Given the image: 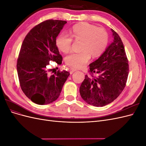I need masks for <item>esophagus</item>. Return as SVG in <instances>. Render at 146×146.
I'll use <instances>...</instances> for the list:
<instances>
[{"mask_svg": "<svg viewBox=\"0 0 146 146\" xmlns=\"http://www.w3.org/2000/svg\"><path fill=\"white\" fill-rule=\"evenodd\" d=\"M76 70H77V69H76L73 68H70V74H73L74 72H76Z\"/></svg>", "mask_w": 146, "mask_h": 146, "instance_id": "esophagus-1", "label": "esophagus"}]
</instances>
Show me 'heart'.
<instances>
[{"mask_svg": "<svg viewBox=\"0 0 146 146\" xmlns=\"http://www.w3.org/2000/svg\"><path fill=\"white\" fill-rule=\"evenodd\" d=\"M71 36L76 39H81L80 52H73L66 57L65 62L70 67L82 68L89 61L91 55L98 57L105 50L108 43V33L102 28L88 23L74 25ZM68 33H61L56 39L58 49L63 53H68L71 48L72 38Z\"/></svg>", "mask_w": 146, "mask_h": 146, "instance_id": "1", "label": "heart"}]
</instances>
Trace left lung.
<instances>
[{"label": "left lung", "instance_id": "left-lung-1", "mask_svg": "<svg viewBox=\"0 0 146 146\" xmlns=\"http://www.w3.org/2000/svg\"><path fill=\"white\" fill-rule=\"evenodd\" d=\"M111 30L113 42L89 65L91 75H86L80 87L82 98L94 107H103L115 100L124 89L129 75L124 46L118 34Z\"/></svg>", "mask_w": 146, "mask_h": 146}]
</instances>
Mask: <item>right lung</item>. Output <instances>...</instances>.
Segmentation results:
<instances>
[{
	"instance_id": "right-lung-1",
	"label": "right lung",
	"mask_w": 146,
	"mask_h": 146,
	"mask_svg": "<svg viewBox=\"0 0 146 146\" xmlns=\"http://www.w3.org/2000/svg\"><path fill=\"white\" fill-rule=\"evenodd\" d=\"M65 21L47 20L35 26L26 35L17 61V72L22 90L38 105L56 100L70 75L66 70L50 75L47 66L53 61L62 63V56L56 45V38Z\"/></svg>"
}]
</instances>
